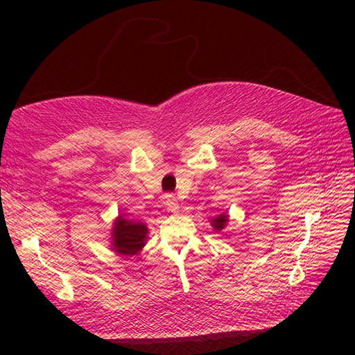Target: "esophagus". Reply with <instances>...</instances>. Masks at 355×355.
I'll list each match as a JSON object with an SVG mask.
<instances>
[{
	"label": "esophagus",
	"instance_id": "obj_1",
	"mask_svg": "<svg viewBox=\"0 0 355 355\" xmlns=\"http://www.w3.org/2000/svg\"><path fill=\"white\" fill-rule=\"evenodd\" d=\"M166 207H167V210H170V211H178L179 202H178V200H176L175 196H171V194L166 196Z\"/></svg>",
	"mask_w": 355,
	"mask_h": 355
}]
</instances>
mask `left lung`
<instances>
[{"instance_id":"left-lung-1","label":"left lung","mask_w":355,"mask_h":355,"mask_svg":"<svg viewBox=\"0 0 355 355\" xmlns=\"http://www.w3.org/2000/svg\"><path fill=\"white\" fill-rule=\"evenodd\" d=\"M227 222H228V214H219L216 219L211 220V225H213L214 230L220 231V230L225 228V225H227Z\"/></svg>"}]
</instances>
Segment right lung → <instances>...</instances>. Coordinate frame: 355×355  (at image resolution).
I'll return each instance as SVG.
<instances>
[{"label":"right lung","mask_w":355,"mask_h":355,"mask_svg":"<svg viewBox=\"0 0 355 355\" xmlns=\"http://www.w3.org/2000/svg\"><path fill=\"white\" fill-rule=\"evenodd\" d=\"M114 249L121 254H136L145 245L148 230L144 223L118 218L114 223Z\"/></svg>","instance_id":"add662e5"}]
</instances>
